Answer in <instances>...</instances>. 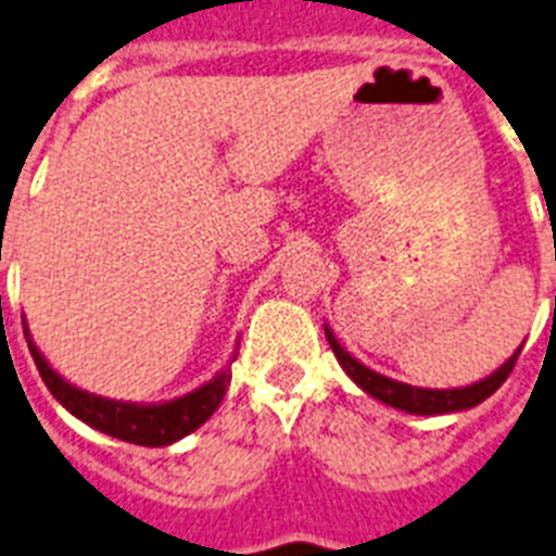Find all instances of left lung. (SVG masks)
Returning a JSON list of instances; mask_svg holds the SVG:
<instances>
[{
    "label": "left lung",
    "mask_w": 556,
    "mask_h": 556,
    "mask_svg": "<svg viewBox=\"0 0 556 556\" xmlns=\"http://www.w3.org/2000/svg\"><path fill=\"white\" fill-rule=\"evenodd\" d=\"M324 332H327V341L329 346H332L334 357H338V364L343 366V371L355 380L357 387L364 389L366 394H371L375 401L387 403L392 409L406 412V415H452V412L475 409L477 403H483L485 397H492V394L506 383V378L511 375V369H515L517 364V355H520L522 350L520 346V350L508 357L500 369H494L489 378L477 380L471 387L424 389L412 387V383H401V380L387 378V375L369 369V366H364L357 357H352L350 352L343 350L341 341L332 334V329L324 327Z\"/></svg>",
    "instance_id": "obj_1"
}]
</instances>
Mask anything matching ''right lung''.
Masks as SVG:
<instances>
[{
  "label": "right lung",
  "mask_w": 556,
  "mask_h": 556,
  "mask_svg": "<svg viewBox=\"0 0 556 556\" xmlns=\"http://www.w3.org/2000/svg\"><path fill=\"white\" fill-rule=\"evenodd\" d=\"M25 327L27 346H30V355L36 361V369H39L45 387L50 389V394L62 403L64 409L76 415L81 424L93 426L99 432L110 434V438L127 440V443H136V446H169L176 440L187 438L190 432H195L199 426H204L213 412L218 409V403L224 401L229 387V366H224L213 380L201 383L199 389L181 394V397H173V401L164 403H130V401H110L102 394H90L85 389L73 387L59 375L53 366L45 361L36 343L30 341V332ZM229 361H236V352Z\"/></svg>",
  "instance_id": "right-lung-1"
}]
</instances>
